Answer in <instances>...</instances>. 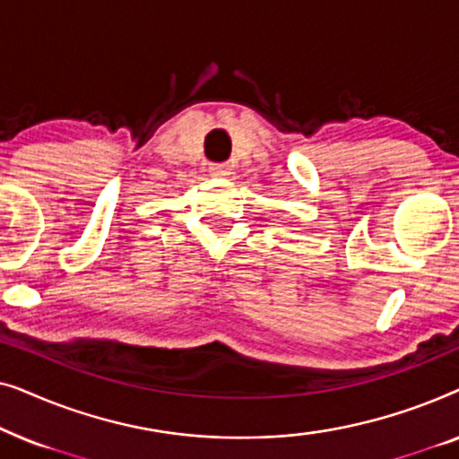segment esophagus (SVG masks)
<instances>
[{"instance_id":"34e87169","label":"esophagus","mask_w":459,"mask_h":459,"mask_svg":"<svg viewBox=\"0 0 459 459\" xmlns=\"http://www.w3.org/2000/svg\"><path fill=\"white\" fill-rule=\"evenodd\" d=\"M209 173L212 178H228V175H231V167L228 162H212L209 167Z\"/></svg>"}]
</instances>
